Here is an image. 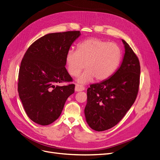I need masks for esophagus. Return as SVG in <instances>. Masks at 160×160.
<instances>
[{
	"mask_svg": "<svg viewBox=\"0 0 160 160\" xmlns=\"http://www.w3.org/2000/svg\"><path fill=\"white\" fill-rule=\"evenodd\" d=\"M85 90V87L82 85V84H76L75 86V91L76 92H81V91H84Z\"/></svg>",
	"mask_w": 160,
	"mask_h": 160,
	"instance_id": "obj_1",
	"label": "esophagus"
}]
</instances>
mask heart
Segmentation results:
<instances>
[{
	"label": "heart",
	"mask_w": 160,
	"mask_h": 160,
	"mask_svg": "<svg viewBox=\"0 0 160 160\" xmlns=\"http://www.w3.org/2000/svg\"><path fill=\"white\" fill-rule=\"evenodd\" d=\"M122 57L120 47L99 38H89L77 46V51L69 50L66 56L68 71L77 76L85 68L78 78L81 83L107 80L119 67Z\"/></svg>",
	"instance_id": "obj_1"
}]
</instances>
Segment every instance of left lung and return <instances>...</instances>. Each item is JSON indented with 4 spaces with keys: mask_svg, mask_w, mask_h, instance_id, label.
Wrapping results in <instances>:
<instances>
[{
    "mask_svg": "<svg viewBox=\"0 0 160 160\" xmlns=\"http://www.w3.org/2000/svg\"><path fill=\"white\" fill-rule=\"evenodd\" d=\"M125 53L120 68L109 79L90 86L84 109L86 121L94 131L113 127L122 119L137 99L140 65L138 57L125 40Z\"/></svg>",
    "mask_w": 160,
    "mask_h": 160,
    "instance_id": "left-lung-1",
    "label": "left lung"
}]
</instances>
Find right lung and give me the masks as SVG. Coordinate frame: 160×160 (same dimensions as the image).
<instances>
[{"instance_id": "obj_1", "label": "right lung", "mask_w": 160, "mask_h": 160, "mask_svg": "<svg viewBox=\"0 0 160 160\" xmlns=\"http://www.w3.org/2000/svg\"><path fill=\"white\" fill-rule=\"evenodd\" d=\"M80 31L47 34L29 47L22 60L18 92L27 115L34 122L48 125L61 115L75 85L65 68L70 47Z\"/></svg>"}]
</instances>
